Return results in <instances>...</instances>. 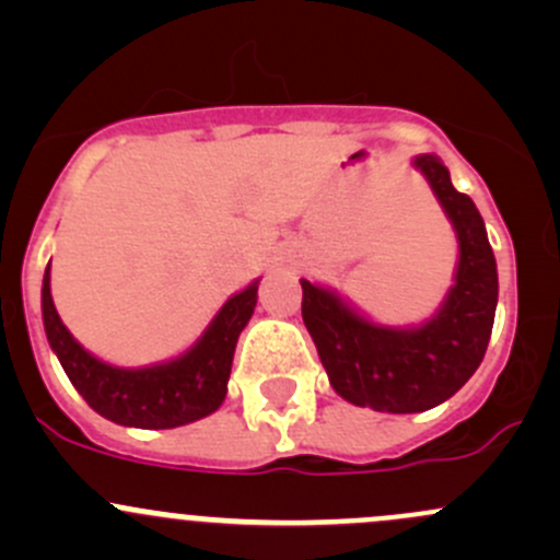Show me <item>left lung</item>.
Segmentation results:
<instances>
[{"mask_svg": "<svg viewBox=\"0 0 560 560\" xmlns=\"http://www.w3.org/2000/svg\"><path fill=\"white\" fill-rule=\"evenodd\" d=\"M415 165L431 180L460 244L455 287L442 312L415 330H393L371 325L332 292L301 279L303 322L332 389L349 404L393 415L433 409L471 380L488 349L499 301L495 257L477 206L455 189L436 156H417Z\"/></svg>", "mask_w": 560, "mask_h": 560, "instance_id": "left-lung-1", "label": "left lung"}]
</instances>
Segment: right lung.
I'll use <instances>...</instances> for the list:
<instances>
[{"label": "right lung", "mask_w": 560, "mask_h": 560, "mask_svg": "<svg viewBox=\"0 0 560 560\" xmlns=\"http://www.w3.org/2000/svg\"><path fill=\"white\" fill-rule=\"evenodd\" d=\"M50 262L43 276V322L50 349L72 387L105 420L129 428H178L208 417L228 395L241 330L257 306V281L230 298L206 336L186 354L151 369H113L70 336L50 298Z\"/></svg>", "instance_id": "1"}]
</instances>
